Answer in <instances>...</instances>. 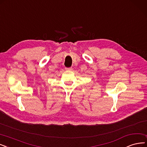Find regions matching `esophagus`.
<instances>
[{"instance_id":"34e87169","label":"esophagus","mask_w":147,"mask_h":147,"mask_svg":"<svg viewBox=\"0 0 147 147\" xmlns=\"http://www.w3.org/2000/svg\"><path fill=\"white\" fill-rule=\"evenodd\" d=\"M65 69L66 70H72V67H66Z\"/></svg>"}]
</instances>
